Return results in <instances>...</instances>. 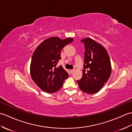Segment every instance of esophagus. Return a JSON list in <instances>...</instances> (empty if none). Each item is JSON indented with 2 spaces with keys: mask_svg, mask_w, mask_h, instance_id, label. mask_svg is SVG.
Returning <instances> with one entry per match:
<instances>
[{
  "mask_svg": "<svg viewBox=\"0 0 132 132\" xmlns=\"http://www.w3.org/2000/svg\"><path fill=\"white\" fill-rule=\"evenodd\" d=\"M74 70H70V74H72V72H74Z\"/></svg>",
  "mask_w": 132,
  "mask_h": 132,
  "instance_id": "esophagus-1",
  "label": "esophagus"
}]
</instances>
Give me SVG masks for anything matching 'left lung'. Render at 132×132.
Instances as JSON below:
<instances>
[{"label": "left lung", "instance_id": "1", "mask_svg": "<svg viewBox=\"0 0 132 132\" xmlns=\"http://www.w3.org/2000/svg\"><path fill=\"white\" fill-rule=\"evenodd\" d=\"M81 42L85 47V64L82 78L77 82L81 90L93 94L99 92L110 77V58L105 47L93 39L86 38Z\"/></svg>", "mask_w": 132, "mask_h": 132}]
</instances>
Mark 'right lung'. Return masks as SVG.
<instances>
[{"mask_svg": "<svg viewBox=\"0 0 132 132\" xmlns=\"http://www.w3.org/2000/svg\"><path fill=\"white\" fill-rule=\"evenodd\" d=\"M73 38L61 40L53 37L46 39L37 46L33 53L30 66L32 79L42 90L53 93L63 86L69 74L61 65L57 67L61 59V51Z\"/></svg>", "mask_w": 132, "mask_h": 132, "instance_id": "add662e5", "label": "right lung"}]
</instances>
